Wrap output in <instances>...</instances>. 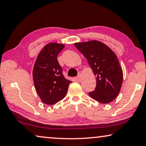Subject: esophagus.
<instances>
[{"mask_svg":"<svg viewBox=\"0 0 146 146\" xmlns=\"http://www.w3.org/2000/svg\"><path fill=\"white\" fill-rule=\"evenodd\" d=\"M75 80H76V81H80V80H81V74H79L78 75V76H76L75 78Z\"/></svg>","mask_w":146,"mask_h":146,"instance_id":"34e87169","label":"esophagus"}]
</instances>
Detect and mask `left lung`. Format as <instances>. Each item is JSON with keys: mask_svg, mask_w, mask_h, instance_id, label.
Instances as JSON below:
<instances>
[{"mask_svg": "<svg viewBox=\"0 0 146 146\" xmlns=\"http://www.w3.org/2000/svg\"><path fill=\"white\" fill-rule=\"evenodd\" d=\"M74 45L87 58L96 76V87L89 93L90 96L101 103L113 101L119 94L123 80L122 70L115 52L95 40L76 43Z\"/></svg>", "mask_w": 146, "mask_h": 146, "instance_id": "left-lung-1", "label": "left lung"}]
</instances>
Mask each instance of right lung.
Instances as JSON below:
<instances>
[{
  "instance_id": "add662e5",
  "label": "right lung",
  "mask_w": 146,
  "mask_h": 146,
  "mask_svg": "<svg viewBox=\"0 0 146 146\" xmlns=\"http://www.w3.org/2000/svg\"><path fill=\"white\" fill-rule=\"evenodd\" d=\"M64 48L62 44L46 45L38 54L33 70V79L38 96L44 103L54 105L66 96L71 81L62 74L57 60L59 52Z\"/></svg>"
}]
</instances>
